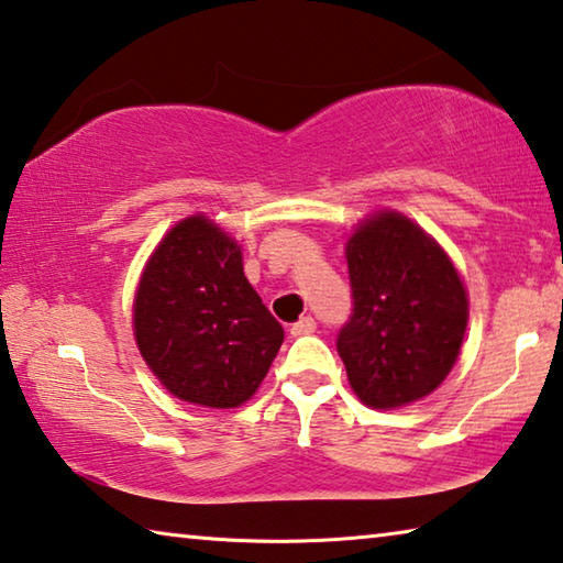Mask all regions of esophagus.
<instances>
[{
  "instance_id": "obj_1",
  "label": "esophagus",
  "mask_w": 563,
  "mask_h": 563,
  "mask_svg": "<svg viewBox=\"0 0 563 563\" xmlns=\"http://www.w3.org/2000/svg\"><path fill=\"white\" fill-rule=\"evenodd\" d=\"M310 333H316V320L310 318V316L300 318L298 323L290 328V335H292V338H298V335H310Z\"/></svg>"
}]
</instances>
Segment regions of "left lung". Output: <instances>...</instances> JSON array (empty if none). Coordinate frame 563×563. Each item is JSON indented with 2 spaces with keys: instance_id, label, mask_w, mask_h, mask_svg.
<instances>
[{
  "instance_id": "left-lung-1",
  "label": "left lung",
  "mask_w": 563,
  "mask_h": 563,
  "mask_svg": "<svg viewBox=\"0 0 563 563\" xmlns=\"http://www.w3.org/2000/svg\"><path fill=\"white\" fill-rule=\"evenodd\" d=\"M353 316L338 335L347 383L361 404L394 410L431 396L459 361L468 290L439 240L383 208L345 240Z\"/></svg>"
}]
</instances>
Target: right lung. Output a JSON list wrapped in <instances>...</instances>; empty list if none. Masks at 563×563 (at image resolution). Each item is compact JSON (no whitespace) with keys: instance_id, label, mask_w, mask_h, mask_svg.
<instances>
[{"instance_id":"obj_1","label":"right lung","mask_w":563,"mask_h":563,"mask_svg":"<svg viewBox=\"0 0 563 563\" xmlns=\"http://www.w3.org/2000/svg\"><path fill=\"white\" fill-rule=\"evenodd\" d=\"M137 351L167 394L202 408L255 396L283 328L243 271V247L205 212L167 230L132 300Z\"/></svg>"}]
</instances>
